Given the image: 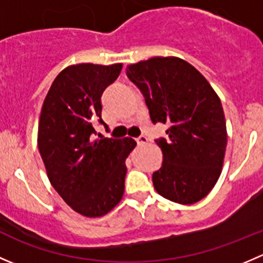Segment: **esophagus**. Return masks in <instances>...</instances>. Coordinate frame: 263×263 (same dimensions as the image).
<instances>
[{"label": "esophagus", "mask_w": 263, "mask_h": 263, "mask_svg": "<svg viewBox=\"0 0 263 263\" xmlns=\"http://www.w3.org/2000/svg\"><path fill=\"white\" fill-rule=\"evenodd\" d=\"M136 141H137V145H145L148 141V140H147L146 136H139L136 139Z\"/></svg>", "instance_id": "obj_1"}]
</instances>
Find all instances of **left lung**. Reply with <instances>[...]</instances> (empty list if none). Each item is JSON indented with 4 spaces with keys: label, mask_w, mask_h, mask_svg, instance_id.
I'll return each mask as SVG.
<instances>
[{
    "label": "left lung",
    "mask_w": 263,
    "mask_h": 263,
    "mask_svg": "<svg viewBox=\"0 0 263 263\" xmlns=\"http://www.w3.org/2000/svg\"><path fill=\"white\" fill-rule=\"evenodd\" d=\"M126 73L144 95L153 123L169 124L168 139L155 141L163 151L153 174L156 192L182 205L202 200L219 179L228 141L217 94L178 57H153L127 66Z\"/></svg>",
    "instance_id": "obj_1"
}]
</instances>
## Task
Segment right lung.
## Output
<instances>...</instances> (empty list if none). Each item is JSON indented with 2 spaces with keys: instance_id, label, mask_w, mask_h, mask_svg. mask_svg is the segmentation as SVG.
Segmentation results:
<instances>
[{
  "instance_id": "1",
  "label": "right lung",
  "mask_w": 263,
  "mask_h": 263,
  "mask_svg": "<svg viewBox=\"0 0 263 263\" xmlns=\"http://www.w3.org/2000/svg\"><path fill=\"white\" fill-rule=\"evenodd\" d=\"M122 63H79L58 73L44 99L38 148L50 184L76 213L87 217L108 214L122 200L126 159L136 141L94 140L102 119L105 87L121 73Z\"/></svg>"
}]
</instances>
